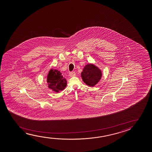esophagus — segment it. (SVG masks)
Listing matches in <instances>:
<instances>
[{
  "label": "esophagus",
  "instance_id": "obj_1",
  "mask_svg": "<svg viewBox=\"0 0 152 152\" xmlns=\"http://www.w3.org/2000/svg\"><path fill=\"white\" fill-rule=\"evenodd\" d=\"M69 76H70L71 77H74V76H75L76 73H75L74 72H72L71 73H69Z\"/></svg>",
  "mask_w": 152,
  "mask_h": 152
}]
</instances>
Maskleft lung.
I'll use <instances>...</instances> for the list:
<instances>
[{
    "label": "left lung",
    "instance_id": "left-lung-1",
    "mask_svg": "<svg viewBox=\"0 0 152 152\" xmlns=\"http://www.w3.org/2000/svg\"><path fill=\"white\" fill-rule=\"evenodd\" d=\"M102 71L98 67L92 63L86 65L81 73L83 82L90 87H93L100 81L102 77Z\"/></svg>",
    "mask_w": 152,
    "mask_h": 152
}]
</instances>
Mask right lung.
Returning a JSON list of instances; mask_svg holds the SVG:
<instances>
[{"mask_svg":"<svg viewBox=\"0 0 152 152\" xmlns=\"http://www.w3.org/2000/svg\"><path fill=\"white\" fill-rule=\"evenodd\" d=\"M47 83L49 89L58 93L63 91L67 86V81L62 73L56 69H51L47 78Z\"/></svg>","mask_w":152,"mask_h":152,"instance_id":"add662e5","label":"right lung"}]
</instances>
